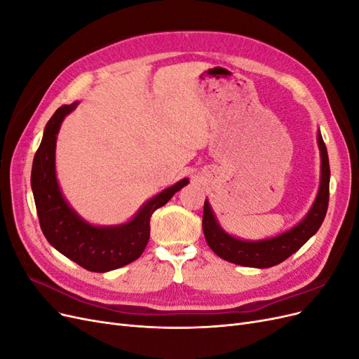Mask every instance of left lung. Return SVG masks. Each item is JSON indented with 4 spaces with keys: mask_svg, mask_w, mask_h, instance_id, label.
Here are the masks:
<instances>
[{
    "mask_svg": "<svg viewBox=\"0 0 359 359\" xmlns=\"http://www.w3.org/2000/svg\"><path fill=\"white\" fill-rule=\"evenodd\" d=\"M318 147L320 151V182L318 194L310 210L304 215V219L285 232L256 241L233 236L223 229L219 220H217L210 201L205 199L202 219L203 235L210 248L217 256L241 266L260 269L271 268L281 264L289 256L298 252L319 231L328 210L331 177L328 151L325 147L320 130H318Z\"/></svg>",
    "mask_w": 359,
    "mask_h": 359,
    "instance_id": "left-lung-1",
    "label": "left lung"
}]
</instances>
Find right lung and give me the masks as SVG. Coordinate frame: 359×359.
I'll return each mask as SVG.
<instances>
[{
  "instance_id": "add662e5",
  "label": "right lung",
  "mask_w": 359,
  "mask_h": 359,
  "mask_svg": "<svg viewBox=\"0 0 359 359\" xmlns=\"http://www.w3.org/2000/svg\"><path fill=\"white\" fill-rule=\"evenodd\" d=\"M79 102L55 111L43 132L41 144L31 169V190L43 235L61 255L93 273H107L133 262L149 240V219L170 198L190 182L182 178L148 199L137 212L121 224H93L76 211L64 196L57 178L55 151L61 124Z\"/></svg>"
}]
</instances>
